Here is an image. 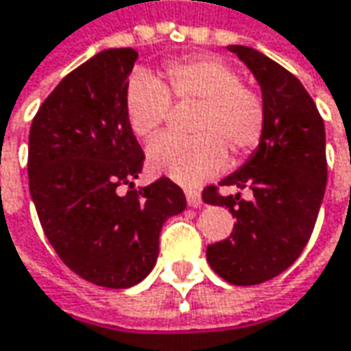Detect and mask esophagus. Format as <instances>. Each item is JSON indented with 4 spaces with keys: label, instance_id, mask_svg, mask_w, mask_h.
I'll return each mask as SVG.
<instances>
[{
    "label": "esophagus",
    "instance_id": "34e87169",
    "mask_svg": "<svg viewBox=\"0 0 351 351\" xmlns=\"http://www.w3.org/2000/svg\"><path fill=\"white\" fill-rule=\"evenodd\" d=\"M185 197H187L189 207H201V205H203V199H201V193H199V191L187 189V191H185Z\"/></svg>",
    "mask_w": 351,
    "mask_h": 351
}]
</instances>
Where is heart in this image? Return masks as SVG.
Here are the masks:
<instances>
[{
    "mask_svg": "<svg viewBox=\"0 0 351 351\" xmlns=\"http://www.w3.org/2000/svg\"><path fill=\"white\" fill-rule=\"evenodd\" d=\"M166 86L154 75L136 72L125 91L128 127L150 138L168 121L171 99L199 101L197 138L160 136L148 146V166L183 185H197L226 164L228 144L246 154L262 141L265 107L262 97L242 84L234 68L219 56H195L166 66Z\"/></svg>",
    "mask_w": 351,
    "mask_h": 351,
    "instance_id": "b5f03b06",
    "label": "heart"
}]
</instances>
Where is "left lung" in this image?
Instances as JSON below:
<instances>
[{
	"label": "left lung",
	"mask_w": 351,
	"mask_h": 351,
	"mask_svg": "<svg viewBox=\"0 0 351 351\" xmlns=\"http://www.w3.org/2000/svg\"><path fill=\"white\" fill-rule=\"evenodd\" d=\"M228 50L246 64L262 89L265 128L258 148L221 185L248 187L250 199L203 191L207 205L226 207L234 230L207 246V262L234 285H258L283 274L306 246L326 189V134L303 84L256 48Z\"/></svg>",
	"instance_id": "8db88e82"
}]
</instances>
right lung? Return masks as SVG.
I'll return each instance as SVG.
<instances>
[{"label":"right lung","mask_w":351,"mask_h":351,"mask_svg":"<svg viewBox=\"0 0 351 351\" xmlns=\"http://www.w3.org/2000/svg\"><path fill=\"white\" fill-rule=\"evenodd\" d=\"M136 58L132 48L91 56L54 88L29 132V189L48 242L74 274L109 289L152 271L162 226L187 207L168 178L132 189L144 162L125 113Z\"/></svg>","instance_id":"obj_1"}]
</instances>
